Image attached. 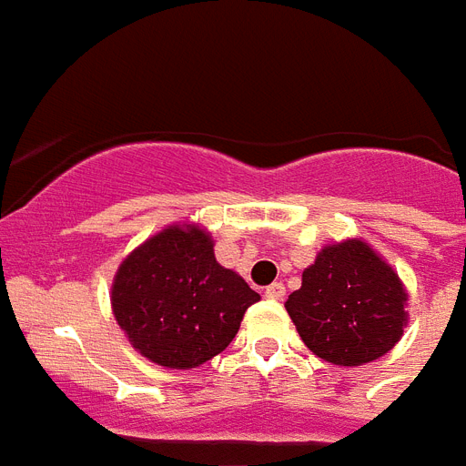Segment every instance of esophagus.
Segmentation results:
<instances>
[{"mask_svg": "<svg viewBox=\"0 0 466 466\" xmlns=\"http://www.w3.org/2000/svg\"><path fill=\"white\" fill-rule=\"evenodd\" d=\"M267 298H271V300H284L286 296V286L281 284V281H274L271 286H267Z\"/></svg>", "mask_w": 466, "mask_h": 466, "instance_id": "34e87169", "label": "esophagus"}]
</instances>
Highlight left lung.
I'll list each match as a JSON object with an SVG mask.
<instances>
[{
    "mask_svg": "<svg viewBox=\"0 0 466 466\" xmlns=\"http://www.w3.org/2000/svg\"><path fill=\"white\" fill-rule=\"evenodd\" d=\"M404 305L407 293L392 267L370 245L346 240L319 252L286 310L315 356L334 366H360L400 341Z\"/></svg>",
    "mask_w": 466,
    "mask_h": 466,
    "instance_id": "8db88e82",
    "label": "left lung"
}]
</instances>
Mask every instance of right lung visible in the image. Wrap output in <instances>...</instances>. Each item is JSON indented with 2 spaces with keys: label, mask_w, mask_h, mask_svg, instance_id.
Here are the masks:
<instances>
[{
  "label": "right lung",
  "mask_w": 466,
  "mask_h": 466,
  "mask_svg": "<svg viewBox=\"0 0 466 466\" xmlns=\"http://www.w3.org/2000/svg\"><path fill=\"white\" fill-rule=\"evenodd\" d=\"M259 300L236 271L216 262L209 233L170 226L120 264L113 312L141 356L166 368H195L214 359Z\"/></svg>",
  "instance_id": "right-lung-1"
}]
</instances>
